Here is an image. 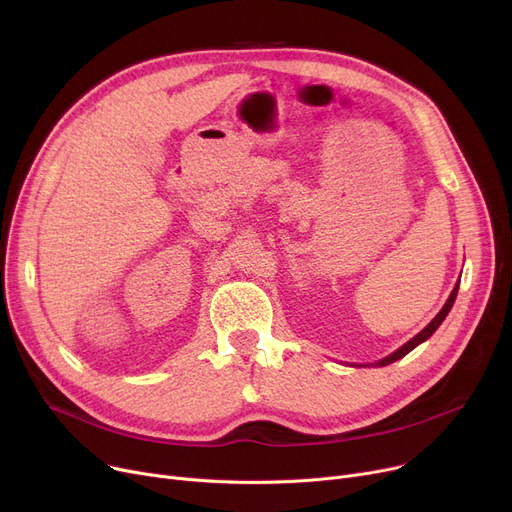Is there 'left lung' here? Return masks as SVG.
Segmentation results:
<instances>
[{
  "label": "left lung",
  "mask_w": 512,
  "mask_h": 512,
  "mask_svg": "<svg viewBox=\"0 0 512 512\" xmlns=\"http://www.w3.org/2000/svg\"><path fill=\"white\" fill-rule=\"evenodd\" d=\"M456 292H459V284H456L454 286V290L450 292V297H448V301H446V305L442 307V311L432 319V321H429V324L415 336V338H411L407 344H402L400 348H398V351L396 353H392L390 357H386V359H382V361H378V365L380 367H384V365H390V363H394V361H398V359H402V357H405V355H409L411 351H413V348L415 346H419L423 340H427L429 336H432L436 330H438V326L442 324V321H444V317L448 315V311L452 309V305H454V299H456Z\"/></svg>",
  "instance_id": "1"
}]
</instances>
